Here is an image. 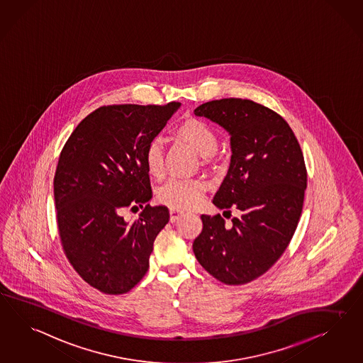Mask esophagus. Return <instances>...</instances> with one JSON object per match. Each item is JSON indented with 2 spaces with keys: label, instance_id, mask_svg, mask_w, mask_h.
Masks as SVG:
<instances>
[{
  "label": "esophagus",
  "instance_id": "obj_1",
  "mask_svg": "<svg viewBox=\"0 0 363 363\" xmlns=\"http://www.w3.org/2000/svg\"><path fill=\"white\" fill-rule=\"evenodd\" d=\"M169 213H170V222H172V223H174L181 216H184V211H181V210H178V208H174V207H172V208L169 210Z\"/></svg>",
  "mask_w": 363,
  "mask_h": 363
}]
</instances>
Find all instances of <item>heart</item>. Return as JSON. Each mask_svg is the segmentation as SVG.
<instances>
[{"mask_svg":"<svg viewBox=\"0 0 363 363\" xmlns=\"http://www.w3.org/2000/svg\"><path fill=\"white\" fill-rule=\"evenodd\" d=\"M177 135L185 140L202 157L211 156L218 147V138L214 130L198 118H190L177 127ZM144 161L149 174L161 176L164 170V153L162 145L158 138L149 141ZM207 185L202 179H184L172 178L158 190V199L167 206L174 208H191L201 203Z\"/></svg>","mask_w":363,"mask_h":363,"instance_id":"heart-1","label":"heart"}]
</instances>
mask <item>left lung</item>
<instances>
[{
    "instance_id": "obj_1",
    "label": "left lung",
    "mask_w": 363,
    "mask_h": 363,
    "mask_svg": "<svg viewBox=\"0 0 363 363\" xmlns=\"http://www.w3.org/2000/svg\"><path fill=\"white\" fill-rule=\"evenodd\" d=\"M194 115L230 135V167L213 203L236 207L242 216L231 225L219 214L201 216L193 251L219 281L245 284L267 272L294 236L306 189L304 156L284 118L252 100L207 101Z\"/></svg>"
}]
</instances>
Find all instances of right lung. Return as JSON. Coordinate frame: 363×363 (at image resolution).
Listing matches in <instances>:
<instances>
[{"mask_svg":"<svg viewBox=\"0 0 363 363\" xmlns=\"http://www.w3.org/2000/svg\"><path fill=\"white\" fill-rule=\"evenodd\" d=\"M181 107H100L71 133L54 178L59 235L80 277L107 294L130 291L145 276L167 206L147 205L133 220L121 213L152 198L144 153Z\"/></svg>","mask_w":363,"mask_h":363,"instance_id":"right-lung-1","label":"right lung"}]
</instances>
